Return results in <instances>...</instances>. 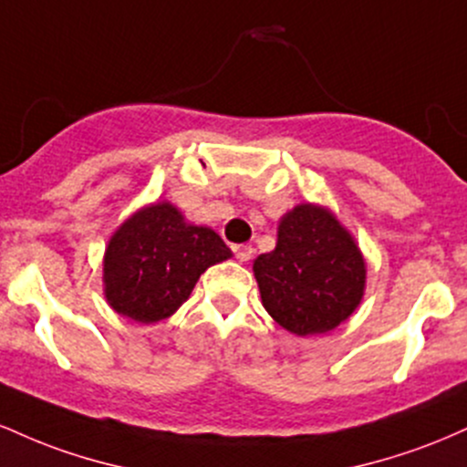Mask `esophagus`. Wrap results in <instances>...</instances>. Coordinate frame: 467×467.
I'll list each match as a JSON object with an SVG mask.
<instances>
[{
  "instance_id": "esophagus-1",
  "label": "esophagus",
  "mask_w": 467,
  "mask_h": 467,
  "mask_svg": "<svg viewBox=\"0 0 467 467\" xmlns=\"http://www.w3.org/2000/svg\"><path fill=\"white\" fill-rule=\"evenodd\" d=\"M233 252L237 256V261L244 264V261H248L252 256V245H233Z\"/></svg>"
}]
</instances>
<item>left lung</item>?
<instances>
[{
	"label": "left lung",
	"mask_w": 467,
	"mask_h": 467,
	"mask_svg": "<svg viewBox=\"0 0 467 467\" xmlns=\"http://www.w3.org/2000/svg\"><path fill=\"white\" fill-rule=\"evenodd\" d=\"M265 312L294 336L329 334L362 303L367 261L358 241L320 203L281 217L276 248L252 264Z\"/></svg>",
	"instance_id": "1"
}]
</instances>
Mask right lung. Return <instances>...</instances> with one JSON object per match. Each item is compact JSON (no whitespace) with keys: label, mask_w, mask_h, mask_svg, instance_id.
<instances>
[{"label":"right lung","mask_w":467,"mask_h":467,"mask_svg":"<svg viewBox=\"0 0 467 467\" xmlns=\"http://www.w3.org/2000/svg\"><path fill=\"white\" fill-rule=\"evenodd\" d=\"M230 256L213 228L186 222L166 200L147 203L109 237L103 256L105 298L133 323H160L189 301L208 267Z\"/></svg>","instance_id":"1"}]
</instances>
